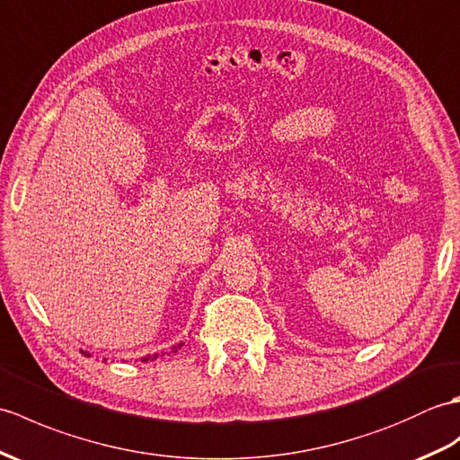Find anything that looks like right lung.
<instances>
[{"instance_id":"add662e5","label":"right lung","mask_w":460,"mask_h":460,"mask_svg":"<svg viewBox=\"0 0 460 460\" xmlns=\"http://www.w3.org/2000/svg\"><path fill=\"white\" fill-rule=\"evenodd\" d=\"M181 346H182V344H179V346H172V352H177V349H181ZM84 354H86V356H90L88 352H84ZM157 356H159V354H153V356H146V358H141V362H147V360H155V358H157Z\"/></svg>"}]
</instances>
